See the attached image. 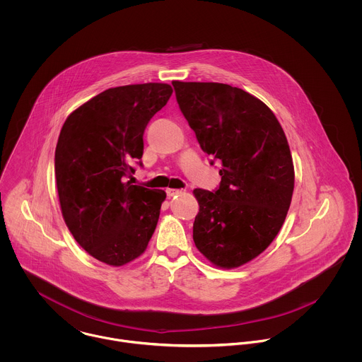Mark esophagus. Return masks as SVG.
<instances>
[{
  "label": "esophagus",
  "instance_id": "obj_1",
  "mask_svg": "<svg viewBox=\"0 0 362 362\" xmlns=\"http://www.w3.org/2000/svg\"><path fill=\"white\" fill-rule=\"evenodd\" d=\"M165 192H167V197H168V198H171V197L180 195V194H181L182 191H181V189H174V188H168V189H167Z\"/></svg>",
  "mask_w": 362,
  "mask_h": 362
}]
</instances>
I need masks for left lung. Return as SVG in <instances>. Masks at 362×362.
I'll list each match as a JSON object with an SVG mask.
<instances>
[{
  "label": "left lung",
  "mask_w": 362,
  "mask_h": 362,
  "mask_svg": "<svg viewBox=\"0 0 362 362\" xmlns=\"http://www.w3.org/2000/svg\"><path fill=\"white\" fill-rule=\"evenodd\" d=\"M173 86L202 151L221 161L218 189H194V243L213 266L240 267L272 244L291 204L296 174L286 134L273 111L240 88Z\"/></svg>",
  "instance_id": "obj_1"
}]
</instances>
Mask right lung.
Here are the masks:
<instances>
[{"mask_svg": "<svg viewBox=\"0 0 362 362\" xmlns=\"http://www.w3.org/2000/svg\"><path fill=\"white\" fill-rule=\"evenodd\" d=\"M173 95L167 83L110 88L74 110L55 148L59 207L76 243L110 266L139 258L155 233L161 189L134 185L144 132Z\"/></svg>", "mask_w": 362, "mask_h": 362, "instance_id": "right-lung-1", "label": "right lung"}]
</instances>
